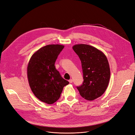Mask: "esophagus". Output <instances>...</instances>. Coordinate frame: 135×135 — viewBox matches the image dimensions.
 I'll use <instances>...</instances> for the list:
<instances>
[{
  "mask_svg": "<svg viewBox=\"0 0 135 135\" xmlns=\"http://www.w3.org/2000/svg\"><path fill=\"white\" fill-rule=\"evenodd\" d=\"M69 83H72L73 80H72V79H69Z\"/></svg>",
  "mask_w": 135,
  "mask_h": 135,
  "instance_id": "34e87169",
  "label": "esophagus"
}]
</instances>
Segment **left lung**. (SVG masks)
I'll list each match as a JSON object with an SVG mask.
<instances>
[{
  "instance_id": "1",
  "label": "left lung",
  "mask_w": 135,
  "mask_h": 135,
  "mask_svg": "<svg viewBox=\"0 0 135 135\" xmlns=\"http://www.w3.org/2000/svg\"><path fill=\"white\" fill-rule=\"evenodd\" d=\"M72 48L81 61L83 74V83L77 89L86 100H95L103 94L109 83L110 69L107 57L102 51L88 45L77 44Z\"/></svg>"
}]
</instances>
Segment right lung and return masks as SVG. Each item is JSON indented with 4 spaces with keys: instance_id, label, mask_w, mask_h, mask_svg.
I'll list each match as a JSON object with an SVG mask.
<instances>
[{
    "instance_id": "1",
    "label": "right lung",
    "mask_w": 135,
    "mask_h": 135,
    "mask_svg": "<svg viewBox=\"0 0 135 135\" xmlns=\"http://www.w3.org/2000/svg\"><path fill=\"white\" fill-rule=\"evenodd\" d=\"M64 47L58 44L42 47L32 55L27 64V75L30 88L35 97L46 104L57 102L63 87L69 84L55 66Z\"/></svg>"
}]
</instances>
